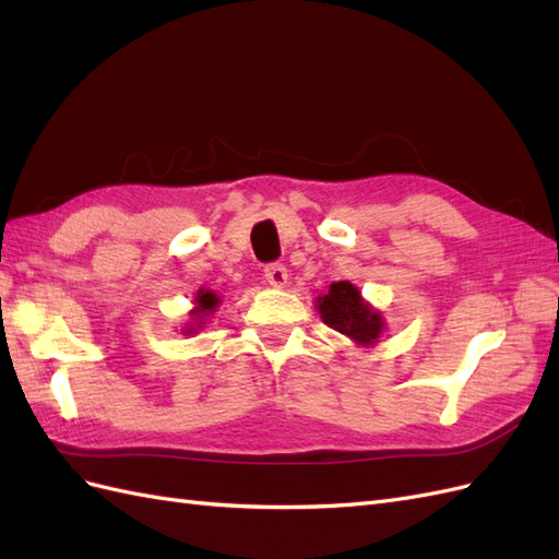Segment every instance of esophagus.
<instances>
[{
	"mask_svg": "<svg viewBox=\"0 0 559 559\" xmlns=\"http://www.w3.org/2000/svg\"><path fill=\"white\" fill-rule=\"evenodd\" d=\"M286 280H289V270H286L284 265L280 263H270L265 267V282L270 286H275V289H282V286L286 284Z\"/></svg>",
	"mask_w": 559,
	"mask_h": 559,
	"instance_id": "34e87169",
	"label": "esophagus"
}]
</instances>
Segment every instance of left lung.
I'll use <instances>...</instances> for the list:
<instances>
[{
	"mask_svg": "<svg viewBox=\"0 0 559 559\" xmlns=\"http://www.w3.org/2000/svg\"><path fill=\"white\" fill-rule=\"evenodd\" d=\"M314 308L326 326L350 338L359 348H371L385 331L383 312L376 310L350 282L331 284L326 294L317 296Z\"/></svg>",
	"mask_w": 559,
	"mask_h": 559,
	"instance_id": "obj_1",
	"label": "left lung"
}]
</instances>
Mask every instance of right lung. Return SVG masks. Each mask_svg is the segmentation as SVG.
Returning a JSON list of instances; mask_svg holds the SVG:
<instances>
[{
    "instance_id": "1",
    "label": "right lung",
    "mask_w": 559,
    "mask_h": 559,
    "mask_svg": "<svg viewBox=\"0 0 559 559\" xmlns=\"http://www.w3.org/2000/svg\"><path fill=\"white\" fill-rule=\"evenodd\" d=\"M223 304L221 296L211 289H198L192 298V310L188 312V322L180 329V334H198V331L204 329L206 320H211V314L218 310V306Z\"/></svg>"
}]
</instances>
